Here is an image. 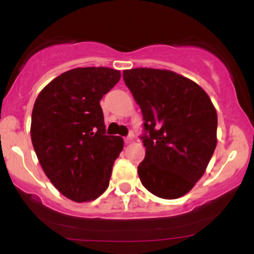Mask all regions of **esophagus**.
Returning a JSON list of instances; mask_svg holds the SVG:
<instances>
[{
	"instance_id": "obj_1",
	"label": "esophagus",
	"mask_w": 254,
	"mask_h": 254,
	"mask_svg": "<svg viewBox=\"0 0 254 254\" xmlns=\"http://www.w3.org/2000/svg\"><path fill=\"white\" fill-rule=\"evenodd\" d=\"M124 142H125V144H130V143H132V142H133V137H132V136L125 137V138H124Z\"/></svg>"
}]
</instances>
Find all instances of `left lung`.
I'll return each mask as SVG.
<instances>
[{"label":"left lung","mask_w":254,"mask_h":254,"mask_svg":"<svg viewBox=\"0 0 254 254\" xmlns=\"http://www.w3.org/2000/svg\"><path fill=\"white\" fill-rule=\"evenodd\" d=\"M143 115L141 183L155 196L176 199L203 177L217 144V113L202 87L166 69L123 71Z\"/></svg>","instance_id":"obj_1"}]
</instances>
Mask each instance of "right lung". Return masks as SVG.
<instances>
[{
  "label": "right lung",
  "mask_w": 254,
  "mask_h": 254,
  "mask_svg": "<svg viewBox=\"0 0 254 254\" xmlns=\"http://www.w3.org/2000/svg\"><path fill=\"white\" fill-rule=\"evenodd\" d=\"M121 71L105 66L68 70L44 87L32 111L31 138L44 173L74 202L97 199L109 188L119 136L105 133L100 100Z\"/></svg>",
  "instance_id": "1"
}]
</instances>
